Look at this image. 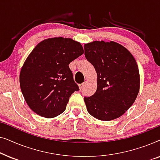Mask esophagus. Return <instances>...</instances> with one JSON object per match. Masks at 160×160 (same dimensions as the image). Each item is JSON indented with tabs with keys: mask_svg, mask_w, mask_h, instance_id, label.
I'll list each match as a JSON object with an SVG mask.
<instances>
[{
	"mask_svg": "<svg viewBox=\"0 0 160 160\" xmlns=\"http://www.w3.org/2000/svg\"><path fill=\"white\" fill-rule=\"evenodd\" d=\"M84 84H85L84 83H82V84H81L78 85V87H79L80 90H82L83 88H84Z\"/></svg>",
	"mask_w": 160,
	"mask_h": 160,
	"instance_id": "34e87169",
	"label": "esophagus"
}]
</instances>
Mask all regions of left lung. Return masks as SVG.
Returning a JSON list of instances; mask_svg holds the SVG:
<instances>
[{"mask_svg": "<svg viewBox=\"0 0 160 160\" xmlns=\"http://www.w3.org/2000/svg\"><path fill=\"white\" fill-rule=\"evenodd\" d=\"M84 55L97 73V90L84 97L87 111L102 121L117 119L130 108L138 94L136 61L125 47L113 41L86 43Z\"/></svg>", "mask_w": 160, "mask_h": 160, "instance_id": "1", "label": "left lung"}]
</instances>
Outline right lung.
I'll list each match as a JSON object with an SVG mask.
<instances>
[{"mask_svg":"<svg viewBox=\"0 0 160 160\" xmlns=\"http://www.w3.org/2000/svg\"><path fill=\"white\" fill-rule=\"evenodd\" d=\"M83 53L79 42L62 37L43 40L30 52L21 69L19 83L35 113L53 118L65 110L69 98L79 90L68 65Z\"/></svg>","mask_w":160,"mask_h":160,"instance_id":"1","label":"right lung"}]
</instances>
